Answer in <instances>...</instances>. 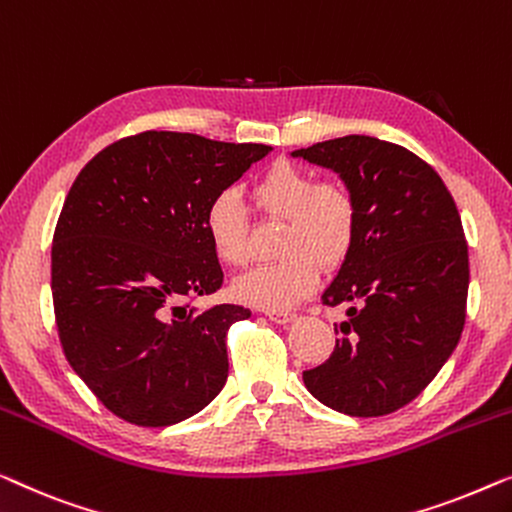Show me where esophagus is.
Here are the masks:
<instances>
[{
	"label": "esophagus",
	"mask_w": 512,
	"mask_h": 512,
	"mask_svg": "<svg viewBox=\"0 0 512 512\" xmlns=\"http://www.w3.org/2000/svg\"><path fill=\"white\" fill-rule=\"evenodd\" d=\"M266 318H269L271 322H280V325H285V322H290L294 318V313L278 311V308H269V311H266Z\"/></svg>",
	"instance_id": "34e87169"
}]
</instances>
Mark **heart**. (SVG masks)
Returning a JSON list of instances; mask_svg holds the SVG:
<instances>
[{"label":"heart","instance_id":"obj_1","mask_svg":"<svg viewBox=\"0 0 512 512\" xmlns=\"http://www.w3.org/2000/svg\"><path fill=\"white\" fill-rule=\"evenodd\" d=\"M257 211L283 220L278 262L236 280V297L264 308H287L318 283L320 269H338L357 239L359 208L348 185L320 181L313 171L280 162L250 190ZM206 234L220 262L243 269L255 259L248 215L234 194H220L206 211Z\"/></svg>","mask_w":512,"mask_h":512}]
</instances>
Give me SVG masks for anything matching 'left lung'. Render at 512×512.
<instances>
[{"label": "left lung", "instance_id": "1", "mask_svg": "<svg viewBox=\"0 0 512 512\" xmlns=\"http://www.w3.org/2000/svg\"><path fill=\"white\" fill-rule=\"evenodd\" d=\"M292 155L341 174L359 208L355 246L322 292L325 306H348L343 338L304 383L338 413H394L436 378L464 331L469 246L455 199L422 157L373 136Z\"/></svg>", "mask_w": 512, "mask_h": 512}]
</instances>
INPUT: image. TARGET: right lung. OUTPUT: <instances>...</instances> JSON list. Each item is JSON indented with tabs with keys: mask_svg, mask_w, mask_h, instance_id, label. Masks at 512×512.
Segmentation results:
<instances>
[{
	"mask_svg": "<svg viewBox=\"0 0 512 512\" xmlns=\"http://www.w3.org/2000/svg\"><path fill=\"white\" fill-rule=\"evenodd\" d=\"M271 150L150 129L106 146L71 185L50 250L57 334L125 422L169 427L225 387L227 331L250 308L190 306L225 278L206 211Z\"/></svg>",
	"mask_w": 512,
	"mask_h": 512,
	"instance_id": "right-lung-1",
	"label": "right lung"
}]
</instances>
